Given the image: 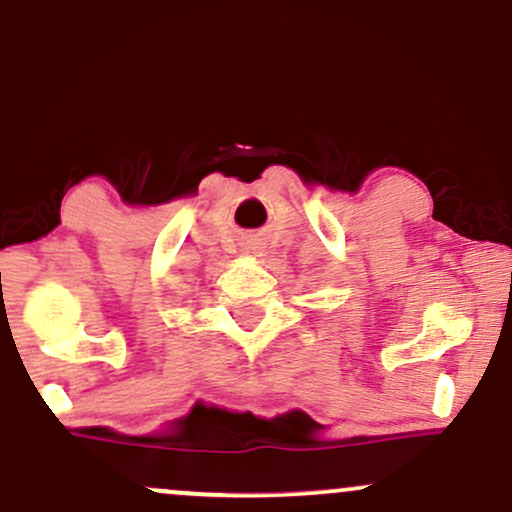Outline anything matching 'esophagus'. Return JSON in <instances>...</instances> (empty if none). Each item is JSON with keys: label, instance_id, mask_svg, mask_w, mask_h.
Instances as JSON below:
<instances>
[{"label": "esophagus", "instance_id": "1", "mask_svg": "<svg viewBox=\"0 0 512 512\" xmlns=\"http://www.w3.org/2000/svg\"><path fill=\"white\" fill-rule=\"evenodd\" d=\"M255 255H257V257H260V252H257V250H255Z\"/></svg>", "mask_w": 512, "mask_h": 512}]
</instances>
